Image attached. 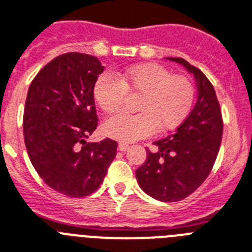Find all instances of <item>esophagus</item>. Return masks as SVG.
I'll return each instance as SVG.
<instances>
[{
	"mask_svg": "<svg viewBox=\"0 0 252 252\" xmlns=\"http://www.w3.org/2000/svg\"><path fill=\"white\" fill-rule=\"evenodd\" d=\"M118 149H119L120 151H126V150L129 149V145H128V143L120 142V143H119V146H118Z\"/></svg>",
	"mask_w": 252,
	"mask_h": 252,
	"instance_id": "1",
	"label": "esophagus"
}]
</instances>
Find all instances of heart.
<instances>
[{
  "label": "heart",
  "instance_id": "1",
  "mask_svg": "<svg viewBox=\"0 0 252 252\" xmlns=\"http://www.w3.org/2000/svg\"><path fill=\"white\" fill-rule=\"evenodd\" d=\"M126 94H139L136 115H116L103 124L107 136L132 142L158 132H168L182 124L194 100L193 84L187 77L172 74L158 64H138L114 78L103 74L96 80L94 98L102 111L118 113Z\"/></svg>",
  "mask_w": 252,
  "mask_h": 252
}]
</instances>
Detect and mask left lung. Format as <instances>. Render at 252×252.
<instances>
[{
  "instance_id": "1",
  "label": "left lung",
  "mask_w": 252,
  "mask_h": 252,
  "mask_svg": "<svg viewBox=\"0 0 252 252\" xmlns=\"http://www.w3.org/2000/svg\"><path fill=\"white\" fill-rule=\"evenodd\" d=\"M193 74L197 102L173 134L154 142L136 170L139 187L158 201H181L193 193L210 174L220 149L223 118L214 87L204 73L182 58H168Z\"/></svg>"
}]
</instances>
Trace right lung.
<instances>
[{
    "mask_svg": "<svg viewBox=\"0 0 252 252\" xmlns=\"http://www.w3.org/2000/svg\"><path fill=\"white\" fill-rule=\"evenodd\" d=\"M103 71L94 56L69 52L32 80L23 130L28 156L48 187L69 197L94 193L116 155L118 142H87L96 130L94 87Z\"/></svg>",
    "mask_w": 252,
    "mask_h": 252,
    "instance_id": "right-lung-1",
    "label": "right lung"
}]
</instances>
